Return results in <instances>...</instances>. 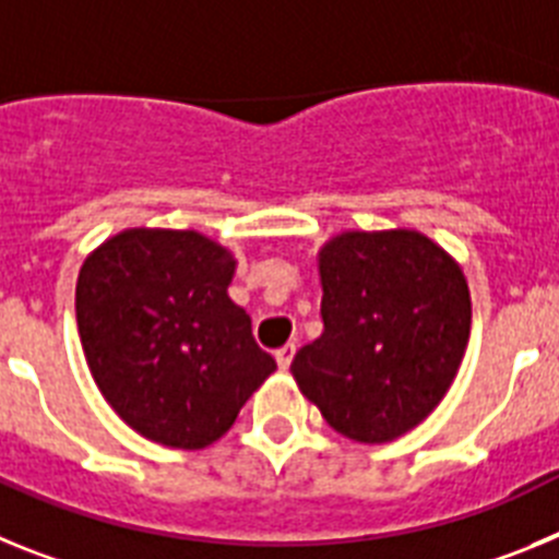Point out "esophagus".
Instances as JSON below:
<instances>
[{"mask_svg": "<svg viewBox=\"0 0 559 559\" xmlns=\"http://www.w3.org/2000/svg\"><path fill=\"white\" fill-rule=\"evenodd\" d=\"M294 355H296L294 344H285L283 349H276V364H280V369H288L290 360H294Z\"/></svg>", "mask_w": 559, "mask_h": 559, "instance_id": "1", "label": "esophagus"}]
</instances>
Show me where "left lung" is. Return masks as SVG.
I'll return each instance as SVG.
<instances>
[{
    "label": "left lung",
    "mask_w": 559,
    "mask_h": 559,
    "mask_svg": "<svg viewBox=\"0 0 559 559\" xmlns=\"http://www.w3.org/2000/svg\"><path fill=\"white\" fill-rule=\"evenodd\" d=\"M324 333L290 372L341 437L380 445L445 397L471 338L462 265L414 229L341 231L319 249Z\"/></svg>",
    "instance_id": "1"
}]
</instances>
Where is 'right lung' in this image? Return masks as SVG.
<instances>
[{
	"instance_id": "obj_1",
	"label": "right lung",
	"mask_w": 559,
	"mask_h": 559,
	"mask_svg": "<svg viewBox=\"0 0 559 559\" xmlns=\"http://www.w3.org/2000/svg\"><path fill=\"white\" fill-rule=\"evenodd\" d=\"M235 254L195 229H126L83 260L75 288L88 372L151 442L201 451L235 426L276 360L229 299Z\"/></svg>"
}]
</instances>
